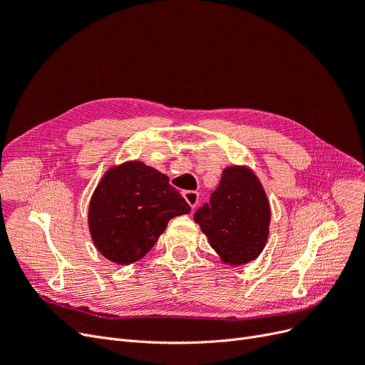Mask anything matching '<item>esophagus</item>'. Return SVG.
Returning a JSON list of instances; mask_svg holds the SVG:
<instances>
[{"label": "esophagus", "mask_w": 365, "mask_h": 365, "mask_svg": "<svg viewBox=\"0 0 365 365\" xmlns=\"http://www.w3.org/2000/svg\"><path fill=\"white\" fill-rule=\"evenodd\" d=\"M182 196H184L185 202L192 207V210L197 205V202H200V193H197V192H190L189 190V192H184Z\"/></svg>", "instance_id": "esophagus-1"}]
</instances>
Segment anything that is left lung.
Returning <instances> with one entry per match:
<instances>
[{"instance_id":"obj_1","label":"left lung","mask_w":365,"mask_h":365,"mask_svg":"<svg viewBox=\"0 0 365 365\" xmlns=\"http://www.w3.org/2000/svg\"><path fill=\"white\" fill-rule=\"evenodd\" d=\"M208 244L228 267L256 260L269 236L271 207L250 165H227L210 204L195 213Z\"/></svg>"}]
</instances>
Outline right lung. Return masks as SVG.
I'll return each mask as SVG.
<instances>
[{"label":"right lung","mask_w":365,"mask_h":365,"mask_svg":"<svg viewBox=\"0 0 365 365\" xmlns=\"http://www.w3.org/2000/svg\"><path fill=\"white\" fill-rule=\"evenodd\" d=\"M190 207L169 184V176L130 160L109 168L88 207V228L94 247L117 264L143 259L175 216Z\"/></svg>","instance_id":"1"}]
</instances>
